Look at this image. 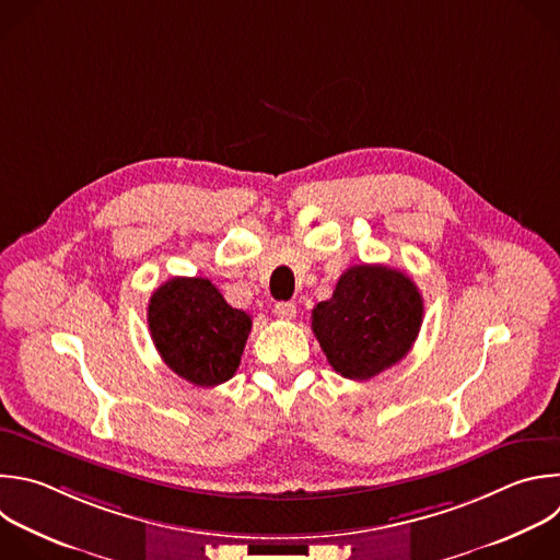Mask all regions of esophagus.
Segmentation results:
<instances>
[{"mask_svg": "<svg viewBox=\"0 0 560 560\" xmlns=\"http://www.w3.org/2000/svg\"><path fill=\"white\" fill-rule=\"evenodd\" d=\"M275 314L279 316V318H283V320H292L294 316H296V305L294 303H277L275 305Z\"/></svg>", "mask_w": 560, "mask_h": 560, "instance_id": "1", "label": "esophagus"}]
</instances>
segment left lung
<instances>
[{"mask_svg": "<svg viewBox=\"0 0 560 560\" xmlns=\"http://www.w3.org/2000/svg\"><path fill=\"white\" fill-rule=\"evenodd\" d=\"M424 316L418 285L383 264L351 266L331 299L312 310V331L336 374L369 381L400 362Z\"/></svg>", "mask_w": 560, "mask_h": 560, "instance_id": "8db88e82", "label": "left lung"}]
</instances>
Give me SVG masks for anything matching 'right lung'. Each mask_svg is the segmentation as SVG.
Wrapping results in <instances>:
<instances>
[{
    "label": "right lung",
    "mask_w": 560,
    "mask_h": 560,
    "mask_svg": "<svg viewBox=\"0 0 560 560\" xmlns=\"http://www.w3.org/2000/svg\"><path fill=\"white\" fill-rule=\"evenodd\" d=\"M147 323L166 366L196 387L235 376L253 320L202 277H173L149 299Z\"/></svg>",
    "instance_id": "add662e5"
}]
</instances>
